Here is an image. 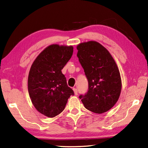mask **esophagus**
Masks as SVG:
<instances>
[{
	"label": "esophagus",
	"mask_w": 148,
	"mask_h": 148,
	"mask_svg": "<svg viewBox=\"0 0 148 148\" xmlns=\"http://www.w3.org/2000/svg\"><path fill=\"white\" fill-rule=\"evenodd\" d=\"M73 90H74V94H75V95H78V91H77V88H73Z\"/></svg>",
	"instance_id": "1"
}]
</instances>
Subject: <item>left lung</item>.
<instances>
[{
  "label": "left lung",
  "instance_id": "8db88e82",
  "mask_svg": "<svg viewBox=\"0 0 148 148\" xmlns=\"http://www.w3.org/2000/svg\"><path fill=\"white\" fill-rule=\"evenodd\" d=\"M77 56L88 81V91L80 95L84 107L95 113L111 109L119 99L121 89L120 74L111 54L96 41L77 46Z\"/></svg>",
  "mask_w": 148,
  "mask_h": 148
}]
</instances>
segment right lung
I'll use <instances>...</instances> for the list:
<instances>
[{"mask_svg":"<svg viewBox=\"0 0 148 148\" xmlns=\"http://www.w3.org/2000/svg\"><path fill=\"white\" fill-rule=\"evenodd\" d=\"M73 53V46L52 45L42 51L29 72L28 89L32 103L45 116L53 118L65 108L74 95L61 70Z\"/></svg>","mask_w":148,"mask_h":148,"instance_id":"right-lung-1","label":"right lung"}]
</instances>
